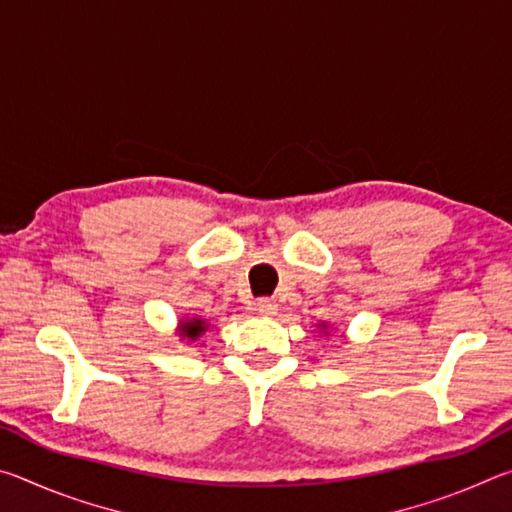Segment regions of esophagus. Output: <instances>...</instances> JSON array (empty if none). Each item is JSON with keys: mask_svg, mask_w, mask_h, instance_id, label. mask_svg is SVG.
I'll return each mask as SVG.
<instances>
[{"mask_svg": "<svg viewBox=\"0 0 512 512\" xmlns=\"http://www.w3.org/2000/svg\"><path fill=\"white\" fill-rule=\"evenodd\" d=\"M257 311L262 316H275L277 314V302L273 298H262L257 300Z\"/></svg>", "mask_w": 512, "mask_h": 512, "instance_id": "1", "label": "esophagus"}]
</instances>
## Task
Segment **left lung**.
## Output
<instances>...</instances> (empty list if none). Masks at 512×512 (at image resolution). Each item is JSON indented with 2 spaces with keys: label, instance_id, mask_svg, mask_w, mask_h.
Segmentation results:
<instances>
[{
  "label": "left lung",
  "instance_id": "8db88e82",
  "mask_svg": "<svg viewBox=\"0 0 512 512\" xmlns=\"http://www.w3.org/2000/svg\"><path fill=\"white\" fill-rule=\"evenodd\" d=\"M316 327L320 329V334H325V336H329V334H332V332H329V325H327V323H318Z\"/></svg>",
  "mask_w": 512,
  "mask_h": 512
}]
</instances>
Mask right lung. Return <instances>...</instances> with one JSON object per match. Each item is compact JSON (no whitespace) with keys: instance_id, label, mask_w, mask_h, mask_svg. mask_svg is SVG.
<instances>
[{"instance_id":"obj_1","label":"right lung","mask_w":512,"mask_h":512,"mask_svg":"<svg viewBox=\"0 0 512 512\" xmlns=\"http://www.w3.org/2000/svg\"><path fill=\"white\" fill-rule=\"evenodd\" d=\"M210 329V323L203 316H183L178 320L176 327V336L180 339V343H196L201 336Z\"/></svg>"}]
</instances>
